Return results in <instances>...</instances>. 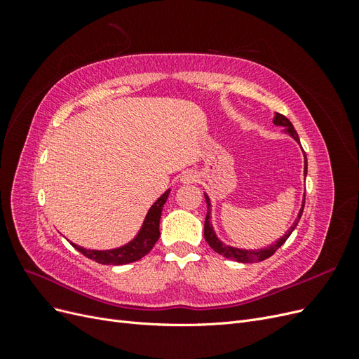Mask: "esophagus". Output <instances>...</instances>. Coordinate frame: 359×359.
<instances>
[{
    "mask_svg": "<svg viewBox=\"0 0 359 359\" xmlns=\"http://www.w3.org/2000/svg\"><path fill=\"white\" fill-rule=\"evenodd\" d=\"M196 180H198V175H196V173H194L193 170H186V172H182V175H181V181H182L184 184L196 182Z\"/></svg>",
    "mask_w": 359,
    "mask_h": 359,
    "instance_id": "1",
    "label": "esophagus"
}]
</instances>
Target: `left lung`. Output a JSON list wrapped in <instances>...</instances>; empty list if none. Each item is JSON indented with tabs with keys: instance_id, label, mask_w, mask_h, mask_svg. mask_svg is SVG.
Returning <instances> with one entry per match:
<instances>
[{
	"instance_id": "8db88e82",
	"label": "left lung",
	"mask_w": 359,
	"mask_h": 359,
	"mask_svg": "<svg viewBox=\"0 0 359 359\" xmlns=\"http://www.w3.org/2000/svg\"><path fill=\"white\" fill-rule=\"evenodd\" d=\"M274 124H276V126H283L286 132L299 144V137H298L297 130L293 128L292 123L289 121V119H287L285 115L276 114V116H274ZM299 145H301V144H299ZM304 157H306V165H304V173H306V175H307V156L304 154ZM205 201H206V206H208V212H206L205 227H203L205 241L210 244V247L214 250L215 253H219V255H222V256H224V257H227V259H231V260H236V262H243V264L262 262V260L268 259L269 256H273V255L277 252V250L286 243V240L290 236V233L293 232V229H295V227H297V224H298V222H299V219H301V215H302V211H304V203H306V198H304L302 206H301L299 214H298V219L295 220V223H293V224L290 226V229H289L283 236H281L278 241H276V244L269 245V247H266V248H260V250H243V248H236V247L226 245V244H223V243L219 240V238H217V235H215V232H214V229H212V224H211V222H210V220H211V215H210V212H211V203H210V198L206 196V194H205Z\"/></svg>"
}]
</instances>
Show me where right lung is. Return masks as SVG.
I'll return each mask as SVG.
<instances>
[{
	"label": "right lung",
	"mask_w": 359,
	"mask_h": 359,
	"mask_svg": "<svg viewBox=\"0 0 359 359\" xmlns=\"http://www.w3.org/2000/svg\"><path fill=\"white\" fill-rule=\"evenodd\" d=\"M170 190H166L161 196L151 206L142 227L137 232V235L132 241L127 243L126 245H121L112 250H88L81 245H76L72 243V245L81 252L83 256H86L91 260H95L102 265H126L130 262H136V260L142 259L145 255L151 252V248L154 247L160 236V217L163 211V205L166 203Z\"/></svg>",
	"instance_id": "obj_1"
}]
</instances>
